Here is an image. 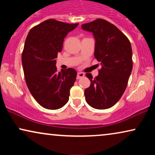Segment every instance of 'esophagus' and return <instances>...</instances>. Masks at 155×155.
Listing matches in <instances>:
<instances>
[{"label": "esophagus", "instance_id": "esophagus-1", "mask_svg": "<svg viewBox=\"0 0 155 155\" xmlns=\"http://www.w3.org/2000/svg\"><path fill=\"white\" fill-rule=\"evenodd\" d=\"M84 74L83 73H81V72H78V75H77V79H80V78L84 77Z\"/></svg>", "mask_w": 155, "mask_h": 155}]
</instances>
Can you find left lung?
<instances>
[{"mask_svg": "<svg viewBox=\"0 0 155 155\" xmlns=\"http://www.w3.org/2000/svg\"><path fill=\"white\" fill-rule=\"evenodd\" d=\"M95 39L94 57L100 62L99 75L86 73L90 86L84 90L85 100L97 109L115 105L126 90L133 69L132 48L126 36L115 25L103 19L82 25Z\"/></svg>", "mask_w": 155, "mask_h": 155, "instance_id": "1", "label": "left lung"}]
</instances>
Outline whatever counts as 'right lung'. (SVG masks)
Segmentation results:
<instances>
[{"mask_svg":"<svg viewBox=\"0 0 155 155\" xmlns=\"http://www.w3.org/2000/svg\"><path fill=\"white\" fill-rule=\"evenodd\" d=\"M78 25L49 19L32 27L25 40L22 54L25 81L35 100L45 109H60L69 99L77 72L71 68L58 72L56 58L64 38Z\"/></svg>","mask_w":155,"mask_h":155,"instance_id":"obj_1","label":"right lung"}]
</instances>
